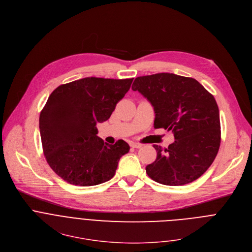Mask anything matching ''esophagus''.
Returning a JSON list of instances; mask_svg holds the SVG:
<instances>
[{"label":"esophagus","instance_id":"esophagus-1","mask_svg":"<svg viewBox=\"0 0 252 252\" xmlns=\"http://www.w3.org/2000/svg\"><path fill=\"white\" fill-rule=\"evenodd\" d=\"M129 145H130V147H132V148H140V147L142 146V144L137 143V142H130Z\"/></svg>","mask_w":252,"mask_h":252}]
</instances>
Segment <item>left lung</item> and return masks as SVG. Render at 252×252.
Wrapping results in <instances>:
<instances>
[{
    "mask_svg": "<svg viewBox=\"0 0 252 252\" xmlns=\"http://www.w3.org/2000/svg\"><path fill=\"white\" fill-rule=\"evenodd\" d=\"M132 90L153 106L154 128L172 130L175 141L157 151L146 166L157 183L181 186L201 177L214 162L220 145V123L214 96L193 78L157 73L135 78Z\"/></svg>",
    "mask_w": 252,
    "mask_h": 252,
    "instance_id": "1",
    "label": "left lung"
}]
</instances>
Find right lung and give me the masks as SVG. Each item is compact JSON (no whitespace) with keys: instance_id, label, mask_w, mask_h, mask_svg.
Masks as SVG:
<instances>
[{"instance_id":"1","label":"right lung","mask_w":252,"mask_h":252,"mask_svg":"<svg viewBox=\"0 0 252 252\" xmlns=\"http://www.w3.org/2000/svg\"><path fill=\"white\" fill-rule=\"evenodd\" d=\"M132 80L87 77L50 94L39 116L42 149L50 168L67 183L94 186L114 177L129 145L123 139L104 143L97 124L110 119Z\"/></svg>"}]
</instances>
